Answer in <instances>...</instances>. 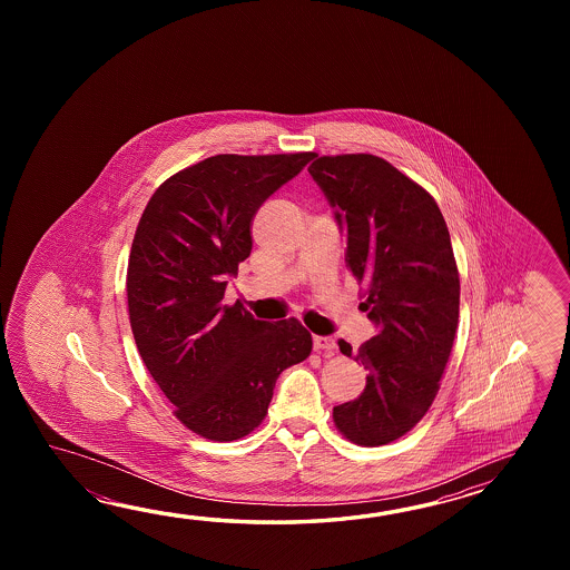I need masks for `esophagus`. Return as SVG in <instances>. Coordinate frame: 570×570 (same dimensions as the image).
Listing matches in <instances>:
<instances>
[{
	"label": "esophagus",
	"mask_w": 570,
	"mask_h": 570,
	"mask_svg": "<svg viewBox=\"0 0 570 570\" xmlns=\"http://www.w3.org/2000/svg\"><path fill=\"white\" fill-rule=\"evenodd\" d=\"M314 348L315 351H336V340L330 338V336H314Z\"/></svg>",
	"instance_id": "34e87169"
}]
</instances>
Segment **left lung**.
Masks as SVG:
<instances>
[{
    "label": "left lung",
    "instance_id": "8db88e82",
    "mask_svg": "<svg viewBox=\"0 0 570 570\" xmlns=\"http://www.w3.org/2000/svg\"><path fill=\"white\" fill-rule=\"evenodd\" d=\"M307 170L346 234V267L366 283L361 305L376 326L354 356L366 387L334 407V424L358 446H383L424 417L449 363L461 303L449 228L434 197L385 158L317 157Z\"/></svg>",
    "mask_w": 570,
    "mask_h": 570
}]
</instances>
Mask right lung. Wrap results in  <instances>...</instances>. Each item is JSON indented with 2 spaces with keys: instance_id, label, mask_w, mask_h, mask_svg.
<instances>
[{
  "instance_id": "right-lung-1",
  "label": "right lung",
  "mask_w": 570,
  "mask_h": 570,
  "mask_svg": "<svg viewBox=\"0 0 570 570\" xmlns=\"http://www.w3.org/2000/svg\"><path fill=\"white\" fill-rule=\"evenodd\" d=\"M312 158H206L163 183L138 222L126 275L134 340L177 420L207 440L250 434L281 373L312 352L295 317L271 324L224 303L253 250L256 209Z\"/></svg>"
}]
</instances>
